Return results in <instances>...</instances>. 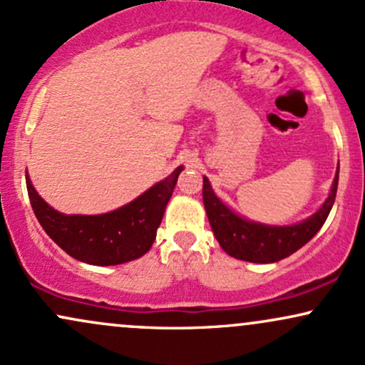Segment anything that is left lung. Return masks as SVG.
<instances>
[{
  "label": "left lung",
  "mask_w": 365,
  "mask_h": 365,
  "mask_svg": "<svg viewBox=\"0 0 365 365\" xmlns=\"http://www.w3.org/2000/svg\"><path fill=\"white\" fill-rule=\"evenodd\" d=\"M338 173L322 206L307 220L295 225H266L247 220L228 207L212 190L207 177H204L202 200L206 207L209 225L221 249L232 257L247 262L269 264L278 262L307 244L324 225L331 207L334 204L338 188Z\"/></svg>",
  "instance_id": "1"
}]
</instances>
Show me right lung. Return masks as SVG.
I'll list each match as a JSON object with an SVG mask.
<instances>
[{"instance_id":"obj_1","label":"right lung","mask_w":365,"mask_h":365,"mask_svg":"<svg viewBox=\"0 0 365 365\" xmlns=\"http://www.w3.org/2000/svg\"><path fill=\"white\" fill-rule=\"evenodd\" d=\"M182 171L178 166L132 202L104 215H63L37 194L29 173L25 182L37 221L54 244L77 261L116 266L142 257L153 247Z\"/></svg>"}]
</instances>
